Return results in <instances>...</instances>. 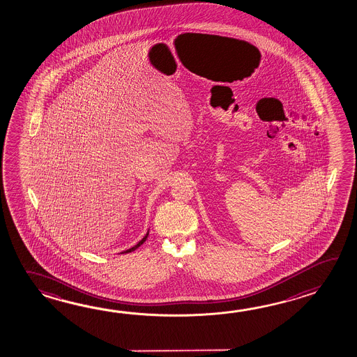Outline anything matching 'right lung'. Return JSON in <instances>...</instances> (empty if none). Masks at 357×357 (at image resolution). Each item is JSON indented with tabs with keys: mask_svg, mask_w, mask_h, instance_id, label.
<instances>
[{
	"mask_svg": "<svg viewBox=\"0 0 357 357\" xmlns=\"http://www.w3.org/2000/svg\"><path fill=\"white\" fill-rule=\"evenodd\" d=\"M147 236H149V231L146 233L145 236H144V238H142V239H141V241H139V243L135 245V247H132L130 248V249H127V250H124V252H122V255H124V253H131V252H133V250H136V249H137L139 245H142V244L145 243L146 239H147Z\"/></svg>",
	"mask_w": 357,
	"mask_h": 357,
	"instance_id": "add662e5",
	"label": "right lung"
}]
</instances>
